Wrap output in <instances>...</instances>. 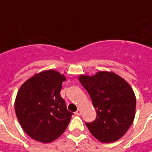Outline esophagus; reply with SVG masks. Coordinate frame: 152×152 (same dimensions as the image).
Wrapping results in <instances>:
<instances>
[{
	"label": "esophagus",
	"mask_w": 152,
	"mask_h": 152,
	"mask_svg": "<svg viewBox=\"0 0 152 152\" xmlns=\"http://www.w3.org/2000/svg\"><path fill=\"white\" fill-rule=\"evenodd\" d=\"M75 114H76V115H78V116L81 115V109H78V110L75 112Z\"/></svg>",
	"instance_id": "1"
}]
</instances>
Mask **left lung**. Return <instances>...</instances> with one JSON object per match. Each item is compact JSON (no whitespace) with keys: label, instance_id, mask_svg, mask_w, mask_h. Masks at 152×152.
Masks as SVG:
<instances>
[{"label":"left lung","instance_id":"1","mask_svg":"<svg viewBox=\"0 0 152 152\" xmlns=\"http://www.w3.org/2000/svg\"><path fill=\"white\" fill-rule=\"evenodd\" d=\"M79 79L96 110V118L85 123L91 134L103 143L119 140L134 118L136 98L130 85L118 74L107 71L94 76L80 75Z\"/></svg>","mask_w":152,"mask_h":152}]
</instances>
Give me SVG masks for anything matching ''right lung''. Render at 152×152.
<instances>
[{
	"label": "right lung",
	"instance_id": "obj_1",
	"mask_svg": "<svg viewBox=\"0 0 152 152\" xmlns=\"http://www.w3.org/2000/svg\"><path fill=\"white\" fill-rule=\"evenodd\" d=\"M66 80L55 70L34 75L20 87L15 101V112L21 127L28 136L42 143L60 137L73 113L67 109L60 91Z\"/></svg>",
	"mask_w": 152,
	"mask_h": 152
}]
</instances>
